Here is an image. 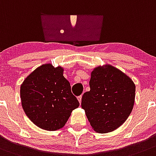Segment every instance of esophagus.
<instances>
[{
  "label": "esophagus",
  "mask_w": 156,
  "mask_h": 156,
  "mask_svg": "<svg viewBox=\"0 0 156 156\" xmlns=\"http://www.w3.org/2000/svg\"><path fill=\"white\" fill-rule=\"evenodd\" d=\"M81 98H82V96H81V95H79V96H78V101H79L80 104L81 103Z\"/></svg>",
  "instance_id": "esophagus-1"
}]
</instances>
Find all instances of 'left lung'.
Masks as SVG:
<instances>
[{
	"label": "left lung",
	"instance_id": "8db88e82",
	"mask_svg": "<svg viewBox=\"0 0 156 156\" xmlns=\"http://www.w3.org/2000/svg\"><path fill=\"white\" fill-rule=\"evenodd\" d=\"M81 107L94 130L111 132L127 120L135 99V85L124 73L111 65L95 68Z\"/></svg>",
	"mask_w": 156,
	"mask_h": 156
}]
</instances>
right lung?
I'll return each instance as SVG.
<instances>
[{
	"instance_id": "1",
	"label": "right lung",
	"mask_w": 156,
	"mask_h": 156,
	"mask_svg": "<svg viewBox=\"0 0 156 156\" xmlns=\"http://www.w3.org/2000/svg\"><path fill=\"white\" fill-rule=\"evenodd\" d=\"M61 67L43 64L24 80L20 95L22 108L29 120L46 130L65 125L72 110L79 106Z\"/></svg>"
}]
</instances>
